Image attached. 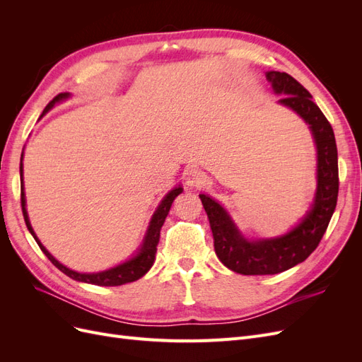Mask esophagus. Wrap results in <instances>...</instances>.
<instances>
[{"label": "esophagus", "instance_id": "1", "mask_svg": "<svg viewBox=\"0 0 362 362\" xmlns=\"http://www.w3.org/2000/svg\"><path fill=\"white\" fill-rule=\"evenodd\" d=\"M205 182V173L198 168H189L185 170V184H187L190 189H201Z\"/></svg>", "mask_w": 362, "mask_h": 362}]
</instances>
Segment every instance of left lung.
<instances>
[{"instance_id": "left-lung-1", "label": "left lung", "mask_w": 362, "mask_h": 362, "mask_svg": "<svg viewBox=\"0 0 362 362\" xmlns=\"http://www.w3.org/2000/svg\"><path fill=\"white\" fill-rule=\"evenodd\" d=\"M272 90L281 96L278 104L290 108L308 125L317 151V187L308 211L282 235L247 238L240 231L222 204L199 194L210 221L216 255L229 270L242 275H276L311 255L329 225L338 196V157L331 124L311 93L286 72L269 71Z\"/></svg>"}]
</instances>
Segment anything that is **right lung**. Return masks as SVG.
Wrapping results in <instances>:
<instances>
[{"instance_id":"1","label":"right lung","mask_w":362,"mask_h":362,"mask_svg":"<svg viewBox=\"0 0 362 362\" xmlns=\"http://www.w3.org/2000/svg\"><path fill=\"white\" fill-rule=\"evenodd\" d=\"M71 98V93L64 92V93H59L54 100L45 107V110H43L42 116H45L51 108L59 104L66 101ZM39 117V119H40ZM23 158H24V152L23 156H21V166H19V173H21V205H23V214L25 218V225L28 228L30 234L35 237L36 243L39 245V247L42 249L43 254L48 257V259L52 262L54 266H56L59 270H62L64 275L72 278L74 281H78V282H86V284H93V286H101V287H116V286H124V284L128 282H134L137 279H140L144 275L149 272V269L154 264V259H156V254H157V246L160 242V229L166 221V217L169 214V210L172 206V202L175 201L178 194L182 193V185L180 184L178 187L172 189L164 198L161 199V202L158 204L157 210L152 214L148 229L145 233L144 240H141V245L139 246V249L136 250V254H133V257L128 258L127 261L120 262V264L110 267L107 270H101V272H93V273H84V272H75L66 266H63L60 261H57L54 258L48 249L40 243V240L37 238L35 229H33L31 223H30V218H28V213H27V199H25V192H24V164H23Z\"/></svg>"}]
</instances>
